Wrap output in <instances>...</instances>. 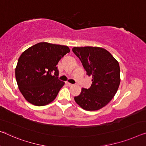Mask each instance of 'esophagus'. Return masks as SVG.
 <instances>
[{
  "label": "esophagus",
  "mask_w": 146,
  "mask_h": 146,
  "mask_svg": "<svg viewBox=\"0 0 146 146\" xmlns=\"http://www.w3.org/2000/svg\"><path fill=\"white\" fill-rule=\"evenodd\" d=\"M66 84L68 86H69V87H71V86H74L73 84H70V83H68V82H66Z\"/></svg>",
  "instance_id": "1"
}]
</instances>
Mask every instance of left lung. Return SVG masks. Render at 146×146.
<instances>
[{"label": "left lung", "instance_id": "left-lung-1", "mask_svg": "<svg viewBox=\"0 0 146 146\" xmlns=\"http://www.w3.org/2000/svg\"><path fill=\"white\" fill-rule=\"evenodd\" d=\"M72 51L93 82L90 88L82 89L75 101L87 111L101 109L110 102L119 86V62L109 51L99 47H74Z\"/></svg>", "mask_w": 146, "mask_h": 146}]
</instances>
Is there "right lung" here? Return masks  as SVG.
<instances>
[{"instance_id": "obj_1", "label": "right lung", "mask_w": 146, "mask_h": 146, "mask_svg": "<svg viewBox=\"0 0 146 146\" xmlns=\"http://www.w3.org/2000/svg\"><path fill=\"white\" fill-rule=\"evenodd\" d=\"M69 52L66 46L40 42L22 53L15 74L19 91L27 101L42 106L55 100L64 85L58 79L57 65Z\"/></svg>"}]
</instances>
